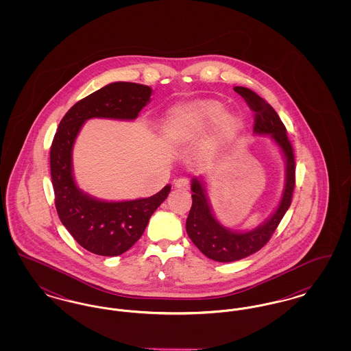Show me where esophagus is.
Returning a JSON list of instances; mask_svg holds the SVG:
<instances>
[{
	"mask_svg": "<svg viewBox=\"0 0 351 351\" xmlns=\"http://www.w3.org/2000/svg\"><path fill=\"white\" fill-rule=\"evenodd\" d=\"M175 186L179 188V189H188L189 188V180L186 178H179L175 180Z\"/></svg>",
	"mask_w": 351,
	"mask_h": 351,
	"instance_id": "esophagus-1",
	"label": "esophagus"
}]
</instances>
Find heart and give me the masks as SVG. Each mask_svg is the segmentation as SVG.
<instances>
[{"mask_svg":"<svg viewBox=\"0 0 351 351\" xmlns=\"http://www.w3.org/2000/svg\"><path fill=\"white\" fill-rule=\"evenodd\" d=\"M225 108L217 101H199L184 104L169 110L165 134L168 139L180 141L195 136L216 123L218 139H226L233 135L239 119L232 113H223Z\"/></svg>","mask_w":351,"mask_h":351,"instance_id":"b5f03b06","label":"heart"}]
</instances>
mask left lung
Segmentation results:
<instances>
[{
	"instance_id": "obj_1",
	"label": "left lung",
	"mask_w": 351,
	"mask_h": 351,
	"mask_svg": "<svg viewBox=\"0 0 351 351\" xmlns=\"http://www.w3.org/2000/svg\"><path fill=\"white\" fill-rule=\"evenodd\" d=\"M234 90L241 95L251 110L255 112L254 133L269 135L282 150L285 160V183L280 202L271 217L252 230L235 232L218 222L202 180L199 178L192 179V208L185 223L186 233L205 256L223 263L243 259L261 250L267 243L288 210L295 189V155L282 119L267 101L259 97L249 88L234 86Z\"/></svg>"
}]
</instances>
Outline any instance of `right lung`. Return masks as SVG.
Listing matches in <instances>:
<instances>
[{
	"mask_svg": "<svg viewBox=\"0 0 351 351\" xmlns=\"http://www.w3.org/2000/svg\"><path fill=\"white\" fill-rule=\"evenodd\" d=\"M152 89L142 84H108L76 102L60 121L50 151L55 206L62 223L85 250L117 256L142 237L149 219L167 199L171 185L156 195L129 201L99 200L77 186L72 150L84 122L90 118L132 121L149 104Z\"/></svg>",
	"mask_w": 351,
	"mask_h": 351,
	"instance_id": "1",
	"label": "right lung"
}]
</instances>
